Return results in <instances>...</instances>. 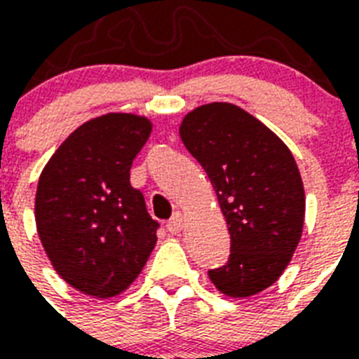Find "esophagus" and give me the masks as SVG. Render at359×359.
<instances>
[{"label":"esophagus","mask_w":359,"mask_h":359,"mask_svg":"<svg viewBox=\"0 0 359 359\" xmlns=\"http://www.w3.org/2000/svg\"><path fill=\"white\" fill-rule=\"evenodd\" d=\"M182 225H184V218H182V214L177 212L173 216V218L169 219L165 227H168L169 233H173V235H177V233H180V231H182Z\"/></svg>","instance_id":"1"}]
</instances>
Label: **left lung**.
I'll return each mask as SVG.
<instances>
[{"label":"left lung","mask_w":359,"mask_h":359,"mask_svg":"<svg viewBox=\"0 0 359 359\" xmlns=\"http://www.w3.org/2000/svg\"><path fill=\"white\" fill-rule=\"evenodd\" d=\"M179 134L207 171L231 235L229 261L208 270V278L231 298L268 289L292 259L306 218L292 152L261 121L229 102L196 108Z\"/></svg>","instance_id":"1"}]
</instances>
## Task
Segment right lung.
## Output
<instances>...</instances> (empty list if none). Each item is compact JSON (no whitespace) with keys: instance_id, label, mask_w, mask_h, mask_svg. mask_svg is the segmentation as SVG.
<instances>
[{"instance_id":"add662e5","label":"right lung","mask_w":359,"mask_h":359,"mask_svg":"<svg viewBox=\"0 0 359 359\" xmlns=\"http://www.w3.org/2000/svg\"><path fill=\"white\" fill-rule=\"evenodd\" d=\"M151 130L147 117L106 114L76 128L42 169L39 238L55 272L83 294H121L154 250L160 225L130 184L132 162Z\"/></svg>"}]
</instances>
